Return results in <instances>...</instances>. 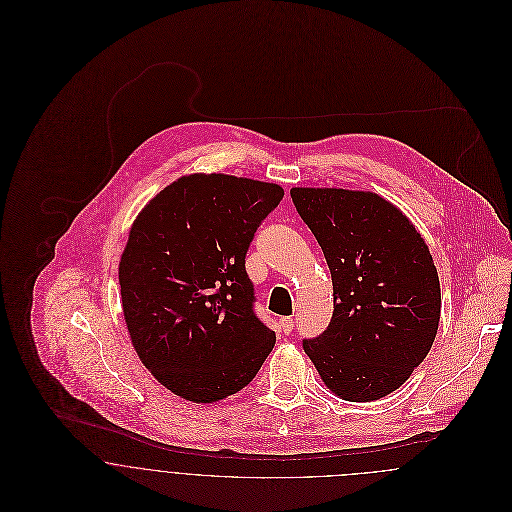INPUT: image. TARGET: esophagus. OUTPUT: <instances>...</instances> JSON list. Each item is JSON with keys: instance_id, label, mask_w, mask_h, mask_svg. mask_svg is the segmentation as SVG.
I'll return each mask as SVG.
<instances>
[{"instance_id": "obj_1", "label": "esophagus", "mask_w": 512, "mask_h": 512, "mask_svg": "<svg viewBox=\"0 0 512 512\" xmlns=\"http://www.w3.org/2000/svg\"><path fill=\"white\" fill-rule=\"evenodd\" d=\"M293 325H295V321H293L292 317H282V319H280V329H282L286 335L292 333Z\"/></svg>"}]
</instances>
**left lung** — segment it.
<instances>
[{"instance_id":"obj_1","label":"left lung","mask_w":512,"mask_h":512,"mask_svg":"<svg viewBox=\"0 0 512 512\" xmlns=\"http://www.w3.org/2000/svg\"><path fill=\"white\" fill-rule=\"evenodd\" d=\"M333 280V317L303 349L325 386L370 402L400 388L438 335L441 292L430 248L396 205L372 191L293 187Z\"/></svg>"}]
</instances>
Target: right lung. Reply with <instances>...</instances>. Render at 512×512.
I'll return each instance as SVG.
<instances>
[{
    "label": "right lung",
    "mask_w": 512,
    "mask_h": 512,
    "mask_svg": "<svg viewBox=\"0 0 512 512\" xmlns=\"http://www.w3.org/2000/svg\"><path fill=\"white\" fill-rule=\"evenodd\" d=\"M284 197L276 183L183 175L134 220L118 266L130 341L173 394L213 404L242 390L276 343L252 311L244 258Z\"/></svg>",
    "instance_id": "add662e5"
}]
</instances>
